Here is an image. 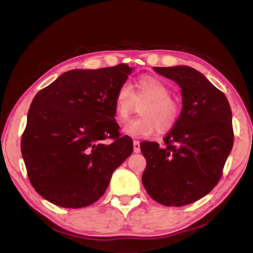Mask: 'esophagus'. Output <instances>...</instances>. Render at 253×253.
<instances>
[{"label":"esophagus","mask_w":253,"mask_h":253,"mask_svg":"<svg viewBox=\"0 0 253 253\" xmlns=\"http://www.w3.org/2000/svg\"><path fill=\"white\" fill-rule=\"evenodd\" d=\"M133 152L139 153L140 152V143L137 140H133Z\"/></svg>","instance_id":"34e87169"}]
</instances>
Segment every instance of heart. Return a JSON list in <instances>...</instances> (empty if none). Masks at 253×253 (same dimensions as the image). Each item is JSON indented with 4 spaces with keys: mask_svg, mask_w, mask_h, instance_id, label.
Masks as SVG:
<instances>
[{
    "mask_svg": "<svg viewBox=\"0 0 253 253\" xmlns=\"http://www.w3.org/2000/svg\"><path fill=\"white\" fill-rule=\"evenodd\" d=\"M170 89L162 80L151 76L139 78L132 92L130 85L122 84L114 99L115 115L125 122L136 106L146 102L139 110L141 116L135 117L123 128L125 135L132 138L152 136L158 129L166 131L173 128L179 117V105L170 98Z\"/></svg>",
    "mask_w": 253,
    "mask_h": 253,
    "instance_id": "heart-1",
    "label": "heart"
}]
</instances>
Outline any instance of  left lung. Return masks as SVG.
<instances>
[{"mask_svg": "<svg viewBox=\"0 0 253 253\" xmlns=\"http://www.w3.org/2000/svg\"><path fill=\"white\" fill-rule=\"evenodd\" d=\"M153 69L179 85L182 107L163 147L140 143L147 161L142 184L153 200L181 207L208 195L221 178L234 143L232 110L222 91L195 68Z\"/></svg>", "mask_w": 253, "mask_h": 253, "instance_id": "8db88e82", "label": "left lung"}]
</instances>
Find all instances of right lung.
<instances>
[{
  "instance_id": "right-lung-1",
  "label": "right lung",
  "mask_w": 253,
  "mask_h": 253,
  "mask_svg": "<svg viewBox=\"0 0 253 253\" xmlns=\"http://www.w3.org/2000/svg\"><path fill=\"white\" fill-rule=\"evenodd\" d=\"M131 72L126 64L73 69L36 94L21 154L31 185L45 200L69 209L90 206L132 153L131 138L120 136L114 117L115 94Z\"/></svg>"
}]
</instances>
